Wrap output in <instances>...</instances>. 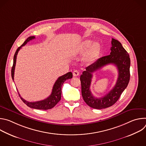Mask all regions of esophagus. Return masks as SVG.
Masks as SVG:
<instances>
[{"mask_svg":"<svg viewBox=\"0 0 146 146\" xmlns=\"http://www.w3.org/2000/svg\"><path fill=\"white\" fill-rule=\"evenodd\" d=\"M73 76H74V77L78 76L79 75V72H78L77 70H74V71H73Z\"/></svg>","mask_w":146,"mask_h":146,"instance_id":"esophagus-1","label":"esophagus"}]
</instances>
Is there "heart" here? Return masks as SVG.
Listing matches in <instances>:
<instances>
[{
  "label": "heart",
  "instance_id": "1",
  "mask_svg": "<svg viewBox=\"0 0 146 146\" xmlns=\"http://www.w3.org/2000/svg\"><path fill=\"white\" fill-rule=\"evenodd\" d=\"M86 51L84 60L87 64H91L95 62L99 58L101 51V45L99 42H94L92 40L87 39L82 42L75 48L76 54H81Z\"/></svg>",
  "mask_w": 146,
  "mask_h": 146
}]
</instances>
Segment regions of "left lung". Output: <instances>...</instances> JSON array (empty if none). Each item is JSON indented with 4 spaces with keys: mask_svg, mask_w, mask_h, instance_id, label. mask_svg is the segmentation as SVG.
<instances>
[{
    "mask_svg": "<svg viewBox=\"0 0 146 146\" xmlns=\"http://www.w3.org/2000/svg\"><path fill=\"white\" fill-rule=\"evenodd\" d=\"M111 45L109 55L99 58L94 64L87 67L80 76L83 99L89 106L94 109H102L113 105L127 87L129 82L131 65L129 55L118 40L112 38ZM109 64H114L118 69L119 76L116 84L113 89L104 97L95 98L90 91L92 73Z\"/></svg>",
    "mask_w": 146,
    "mask_h": 146,
    "instance_id": "obj_1",
    "label": "left lung"
}]
</instances>
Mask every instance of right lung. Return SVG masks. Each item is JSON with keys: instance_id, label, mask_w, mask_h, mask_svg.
<instances>
[{"instance_id": "1", "label": "right lung", "mask_w": 146, "mask_h": 146, "mask_svg": "<svg viewBox=\"0 0 146 146\" xmlns=\"http://www.w3.org/2000/svg\"><path fill=\"white\" fill-rule=\"evenodd\" d=\"M35 38V36H30L25 41V42L19 47L17 50L15 51V53L14 56V59H13V65L11 69V77L13 78V80H14V70H15V66L16 64V59H17V55L18 54V51L23 46H24L30 40H32V39ZM73 77V74L72 72H68L66 74L59 77L56 81H55V84L53 86L52 92L51 95L46 99L40 100V101H37L35 102H29L28 101L25 100L21 96H20L19 94V96H20L21 99L23 101V102L26 104V105L32 109H38V110H48L53 108L56 104L59 102L61 98V87L63 85L64 82L68 79L72 78Z\"/></svg>"}]
</instances>
